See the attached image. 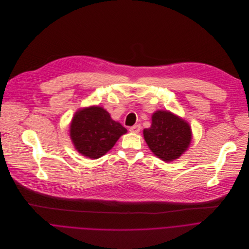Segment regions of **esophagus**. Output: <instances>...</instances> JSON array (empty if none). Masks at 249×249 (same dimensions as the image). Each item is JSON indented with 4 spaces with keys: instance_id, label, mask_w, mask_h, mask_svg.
Instances as JSON below:
<instances>
[{
    "instance_id": "34e87169",
    "label": "esophagus",
    "mask_w": 249,
    "mask_h": 249,
    "mask_svg": "<svg viewBox=\"0 0 249 249\" xmlns=\"http://www.w3.org/2000/svg\"><path fill=\"white\" fill-rule=\"evenodd\" d=\"M140 129H141V126L139 124H135V125L129 127V131L132 133H138L140 131Z\"/></svg>"
}]
</instances>
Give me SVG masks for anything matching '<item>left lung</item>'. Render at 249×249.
Returning <instances> with one entry per match:
<instances>
[{"instance_id": "1", "label": "left lung", "mask_w": 249, "mask_h": 249, "mask_svg": "<svg viewBox=\"0 0 249 249\" xmlns=\"http://www.w3.org/2000/svg\"><path fill=\"white\" fill-rule=\"evenodd\" d=\"M150 150L166 162L180 157L191 142V128L181 118L169 111H157L152 115V124L143 130Z\"/></svg>"}]
</instances>
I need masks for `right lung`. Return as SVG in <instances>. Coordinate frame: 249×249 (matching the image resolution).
I'll use <instances>...</instances> for the list:
<instances>
[{
	"label": "right lung",
	"mask_w": 249,
	"mask_h": 249,
	"mask_svg": "<svg viewBox=\"0 0 249 249\" xmlns=\"http://www.w3.org/2000/svg\"><path fill=\"white\" fill-rule=\"evenodd\" d=\"M126 131V128L112 120L110 114L99 106L78 110L70 127L75 149L90 159L105 155Z\"/></svg>",
	"instance_id": "add662e5"
}]
</instances>
